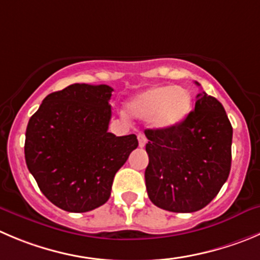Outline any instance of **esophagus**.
Instances as JSON below:
<instances>
[{
	"instance_id": "34e87169",
	"label": "esophagus",
	"mask_w": 260,
	"mask_h": 260,
	"mask_svg": "<svg viewBox=\"0 0 260 260\" xmlns=\"http://www.w3.org/2000/svg\"><path fill=\"white\" fill-rule=\"evenodd\" d=\"M138 140H139V147L143 148L145 145V143H147V138H145L144 134H142V133H139L138 134Z\"/></svg>"
}]
</instances>
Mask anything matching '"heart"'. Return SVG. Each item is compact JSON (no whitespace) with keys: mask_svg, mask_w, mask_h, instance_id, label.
<instances>
[{"mask_svg":"<svg viewBox=\"0 0 260 260\" xmlns=\"http://www.w3.org/2000/svg\"><path fill=\"white\" fill-rule=\"evenodd\" d=\"M191 110V95L182 86H152L127 103V112L135 118L148 120L155 128L180 125Z\"/></svg>","mask_w":260,"mask_h":260,"instance_id":"obj_1","label":"heart"}]
</instances>
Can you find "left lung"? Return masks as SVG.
I'll use <instances>...</instances> for the list:
<instances>
[{
	"label": "left lung",
	"instance_id": "left-lung-1",
	"mask_svg": "<svg viewBox=\"0 0 260 260\" xmlns=\"http://www.w3.org/2000/svg\"><path fill=\"white\" fill-rule=\"evenodd\" d=\"M145 137V186L154 206L191 213L214 199L230 175L232 144L231 122L216 98L202 90L180 125L147 128Z\"/></svg>",
	"mask_w": 260,
	"mask_h": 260
}]
</instances>
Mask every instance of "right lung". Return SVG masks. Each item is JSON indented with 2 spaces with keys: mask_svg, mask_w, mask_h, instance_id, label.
Segmentation results:
<instances>
[{
  "mask_svg": "<svg viewBox=\"0 0 260 260\" xmlns=\"http://www.w3.org/2000/svg\"><path fill=\"white\" fill-rule=\"evenodd\" d=\"M111 86L71 84L47 95L25 133V160L44 197L73 213L111 195L113 177L138 147L137 135L108 133Z\"/></svg>",
  "mask_w": 260,
  "mask_h": 260,
  "instance_id": "add662e5",
  "label": "right lung"
}]
</instances>
